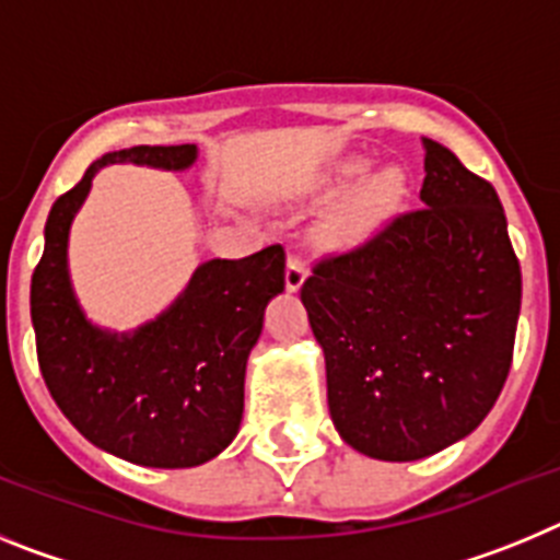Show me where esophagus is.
<instances>
[{
  "mask_svg": "<svg viewBox=\"0 0 560 560\" xmlns=\"http://www.w3.org/2000/svg\"><path fill=\"white\" fill-rule=\"evenodd\" d=\"M305 264L303 257L296 255H289V264H285V289L289 291H300V285L305 283Z\"/></svg>",
  "mask_w": 560,
  "mask_h": 560,
  "instance_id": "34e87169",
  "label": "esophagus"
}]
</instances>
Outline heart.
Segmentation results:
<instances>
[{
  "label": "heart",
  "mask_w": 560,
  "mask_h": 560,
  "mask_svg": "<svg viewBox=\"0 0 560 560\" xmlns=\"http://www.w3.org/2000/svg\"><path fill=\"white\" fill-rule=\"evenodd\" d=\"M370 173L368 160H348L334 171V179L325 187V199H341L353 192ZM404 196V179L398 171L378 173L373 182L361 187L348 205L341 207L323 230V241L330 249H355L368 244L370 237L387 224V219L398 210Z\"/></svg>",
  "instance_id": "heart-1"
}]
</instances>
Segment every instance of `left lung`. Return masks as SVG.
Masks as SVG:
<instances>
[{
	"label": "left lung",
	"instance_id": "obj_1",
	"mask_svg": "<svg viewBox=\"0 0 560 560\" xmlns=\"http://www.w3.org/2000/svg\"><path fill=\"white\" fill-rule=\"evenodd\" d=\"M423 207L323 257L300 289L336 432L387 463L471 434L511 373L522 269L491 182L423 137Z\"/></svg>",
	"mask_w": 560,
	"mask_h": 560
}]
</instances>
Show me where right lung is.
I'll return each mask as SVG.
<instances>
[{"mask_svg": "<svg viewBox=\"0 0 560 560\" xmlns=\"http://www.w3.org/2000/svg\"><path fill=\"white\" fill-rule=\"evenodd\" d=\"M196 153V145L103 153L49 210L30 283L38 368L58 409L89 443L148 468H192L232 443L244 415L246 359L266 303L285 285V252L275 244L241 260H207L165 314L133 334H112L89 323L72 294L67 241L103 165L185 171Z\"/></svg>", "mask_w": 560, "mask_h": 560, "instance_id": "obj_1", "label": "right lung"}]
</instances>
